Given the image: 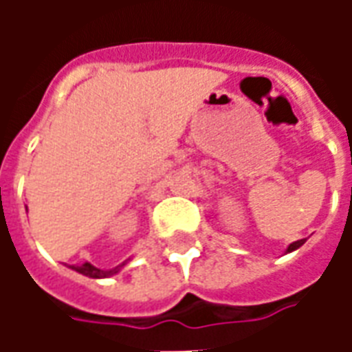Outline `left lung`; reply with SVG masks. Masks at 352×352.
<instances>
[{
	"label": "left lung",
	"instance_id": "1",
	"mask_svg": "<svg viewBox=\"0 0 352 352\" xmlns=\"http://www.w3.org/2000/svg\"><path fill=\"white\" fill-rule=\"evenodd\" d=\"M305 243V239H298V241H294V243H290L287 247V251L285 252H292V251H296V249H300V247H302V245Z\"/></svg>",
	"mask_w": 352,
	"mask_h": 352
}]
</instances>
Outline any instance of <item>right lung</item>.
I'll return each instance as SVG.
<instances>
[{
	"mask_svg": "<svg viewBox=\"0 0 352 352\" xmlns=\"http://www.w3.org/2000/svg\"><path fill=\"white\" fill-rule=\"evenodd\" d=\"M130 262V258L124 260L122 264L115 265V267H111V270H101V267H96L90 262H85V264H75V265H67V267H72L73 272L80 273V275H87L90 279H107V277H113L116 273L122 270L124 265Z\"/></svg>",
	"mask_w": 352,
	"mask_h": 352,
	"instance_id": "right-lung-1",
	"label": "right lung"
}]
</instances>
